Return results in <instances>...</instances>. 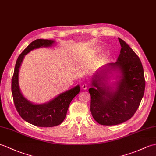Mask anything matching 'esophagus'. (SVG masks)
<instances>
[{"instance_id": "1", "label": "esophagus", "mask_w": 156, "mask_h": 156, "mask_svg": "<svg viewBox=\"0 0 156 156\" xmlns=\"http://www.w3.org/2000/svg\"><path fill=\"white\" fill-rule=\"evenodd\" d=\"M88 84L84 83V84H83L82 85V88L83 89V90H87V89L88 88Z\"/></svg>"}]
</instances>
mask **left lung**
Listing matches in <instances>:
<instances>
[{"mask_svg": "<svg viewBox=\"0 0 156 156\" xmlns=\"http://www.w3.org/2000/svg\"><path fill=\"white\" fill-rule=\"evenodd\" d=\"M121 49L115 63L107 69L119 68L121 80L117 87L111 90L102 82L101 74L94 76L90 94V111L94 120L102 125H115L130 119L137 111L144 97L145 80L140 58L129 45L118 38Z\"/></svg>", "mask_w": 156, "mask_h": 156, "instance_id": "8db88e82", "label": "left lung"}]
</instances>
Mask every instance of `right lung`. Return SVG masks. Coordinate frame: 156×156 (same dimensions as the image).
Returning a JSON list of instances; mask_svg holds the SVG:
<instances>
[{
  "label": "right lung",
  "instance_id": "obj_1",
  "mask_svg": "<svg viewBox=\"0 0 156 156\" xmlns=\"http://www.w3.org/2000/svg\"><path fill=\"white\" fill-rule=\"evenodd\" d=\"M54 41L36 39L32 41L17 58L14 74L11 80V90L16 111L23 119L37 127H50L57 126L64 121L72 100L80 90L79 86L60 94L48 103L34 105L22 95L19 87V71L23 58L30 51L41 47H49Z\"/></svg>",
  "mask_w": 156,
  "mask_h": 156
}]
</instances>
